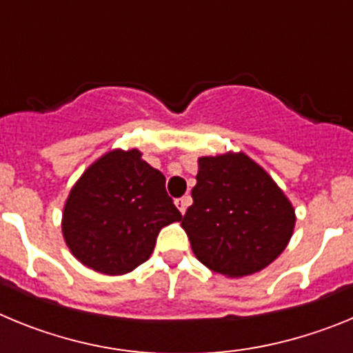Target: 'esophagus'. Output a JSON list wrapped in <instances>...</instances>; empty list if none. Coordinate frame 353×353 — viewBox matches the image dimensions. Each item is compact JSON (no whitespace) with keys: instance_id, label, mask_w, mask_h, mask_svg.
Listing matches in <instances>:
<instances>
[{"instance_id":"esophagus-1","label":"esophagus","mask_w":353,"mask_h":353,"mask_svg":"<svg viewBox=\"0 0 353 353\" xmlns=\"http://www.w3.org/2000/svg\"><path fill=\"white\" fill-rule=\"evenodd\" d=\"M174 205H176V208H179L182 214H185L187 207L191 205V196H182V198L174 199Z\"/></svg>"}]
</instances>
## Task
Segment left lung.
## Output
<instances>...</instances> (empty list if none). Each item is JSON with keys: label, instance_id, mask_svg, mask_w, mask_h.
<instances>
[{"label": "left lung", "instance_id": "1", "mask_svg": "<svg viewBox=\"0 0 353 353\" xmlns=\"http://www.w3.org/2000/svg\"><path fill=\"white\" fill-rule=\"evenodd\" d=\"M192 205L182 217L196 258L228 277L254 274L288 244L295 212L269 174L248 155L199 159Z\"/></svg>", "mask_w": 353, "mask_h": 353}]
</instances>
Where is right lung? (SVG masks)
Instances as JSON below:
<instances>
[{"label": "right lung", "instance_id": "add662e5", "mask_svg": "<svg viewBox=\"0 0 353 353\" xmlns=\"http://www.w3.org/2000/svg\"><path fill=\"white\" fill-rule=\"evenodd\" d=\"M180 219L164 174L141 161L138 150H114L93 162L74 185L61 228L81 263L120 276L145 263L159 232Z\"/></svg>", "mask_w": 353, "mask_h": 353}]
</instances>
